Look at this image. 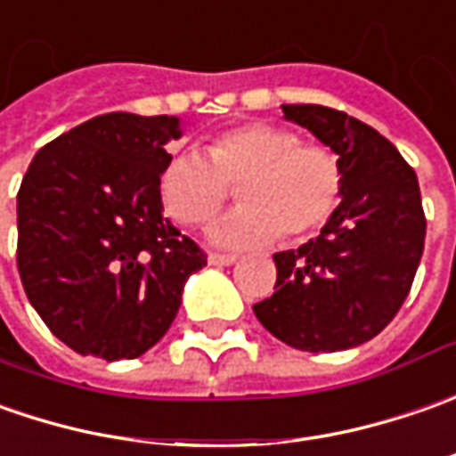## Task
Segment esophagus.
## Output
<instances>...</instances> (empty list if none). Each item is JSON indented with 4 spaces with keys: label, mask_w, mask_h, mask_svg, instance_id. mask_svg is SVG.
I'll return each instance as SVG.
<instances>
[{
    "label": "esophagus",
    "mask_w": 456,
    "mask_h": 456,
    "mask_svg": "<svg viewBox=\"0 0 456 456\" xmlns=\"http://www.w3.org/2000/svg\"><path fill=\"white\" fill-rule=\"evenodd\" d=\"M237 262V255H209V265H214V267H227V265H234Z\"/></svg>",
    "instance_id": "esophagus-1"
}]
</instances>
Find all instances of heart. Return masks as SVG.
I'll return each instance as SVG.
<instances>
[{"label":"heart","instance_id":"heart-1","mask_svg":"<svg viewBox=\"0 0 456 456\" xmlns=\"http://www.w3.org/2000/svg\"><path fill=\"white\" fill-rule=\"evenodd\" d=\"M242 207L209 227L222 247H257L280 237H305L328 222L343 186L333 151L300 143V135L273 123H244L209 138L207 159L174 153L159 174L164 212L179 224H207L237 183Z\"/></svg>","mask_w":456,"mask_h":456}]
</instances>
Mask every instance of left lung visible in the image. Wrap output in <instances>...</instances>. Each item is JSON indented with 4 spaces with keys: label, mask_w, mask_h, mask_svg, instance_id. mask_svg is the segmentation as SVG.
I'll use <instances>...</instances> for the list:
<instances>
[{
    "label": "left lung",
    "mask_w": 456,
    "mask_h": 456,
    "mask_svg": "<svg viewBox=\"0 0 456 456\" xmlns=\"http://www.w3.org/2000/svg\"><path fill=\"white\" fill-rule=\"evenodd\" d=\"M282 113L338 156L340 204L315 240L273 255L275 292L252 310L297 351H348L379 336L411 290L427 237L419 181L363 120L325 105Z\"/></svg>",
    "instance_id": "left-lung-1"
}]
</instances>
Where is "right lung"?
<instances>
[{
  "mask_svg": "<svg viewBox=\"0 0 456 456\" xmlns=\"http://www.w3.org/2000/svg\"><path fill=\"white\" fill-rule=\"evenodd\" d=\"M176 116L105 113L35 153L17 194V267L45 325L75 354L138 358L171 328L207 265L159 199Z\"/></svg>",
  "mask_w": 456,
  "mask_h": 456,
  "instance_id": "obj_1",
  "label": "right lung"
}]
</instances>
